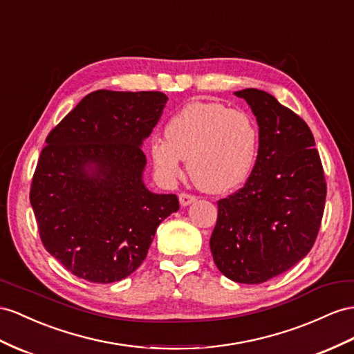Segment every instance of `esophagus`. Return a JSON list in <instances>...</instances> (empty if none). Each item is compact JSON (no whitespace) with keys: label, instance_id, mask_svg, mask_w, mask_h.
Instances as JSON below:
<instances>
[{"label":"esophagus","instance_id":"esophagus-1","mask_svg":"<svg viewBox=\"0 0 354 354\" xmlns=\"http://www.w3.org/2000/svg\"><path fill=\"white\" fill-rule=\"evenodd\" d=\"M193 202H196V196L188 194V193H180L179 194V203L183 206H188V205H192Z\"/></svg>","mask_w":354,"mask_h":354}]
</instances>
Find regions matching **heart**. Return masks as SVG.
Listing matches in <instances>:
<instances>
[{
    "instance_id": "heart-1",
    "label": "heart",
    "mask_w": 354,
    "mask_h": 354,
    "mask_svg": "<svg viewBox=\"0 0 354 354\" xmlns=\"http://www.w3.org/2000/svg\"><path fill=\"white\" fill-rule=\"evenodd\" d=\"M259 131L252 118L221 103L194 102L170 118L166 140L153 139L151 157L166 180L180 176L188 160L189 176L207 193L238 187L254 166Z\"/></svg>"
}]
</instances>
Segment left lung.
<instances>
[{
	"label": "left lung",
	"instance_id": "left-lung-1",
	"mask_svg": "<svg viewBox=\"0 0 354 354\" xmlns=\"http://www.w3.org/2000/svg\"><path fill=\"white\" fill-rule=\"evenodd\" d=\"M259 124V152L245 185L218 201L209 241L216 268L242 284H260L293 268L319 233L326 180L310 127L265 91L247 88Z\"/></svg>",
	"mask_w": 354,
	"mask_h": 354
}]
</instances>
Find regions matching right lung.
<instances>
[{
    "label": "right lung",
    "mask_w": 354,
    "mask_h": 354,
    "mask_svg": "<svg viewBox=\"0 0 354 354\" xmlns=\"http://www.w3.org/2000/svg\"><path fill=\"white\" fill-rule=\"evenodd\" d=\"M167 100L158 91L98 89L48 134L30 202L44 248L73 275L102 284L127 278L179 209L176 194L143 184L140 147Z\"/></svg>",
    "instance_id": "1"
}]
</instances>
